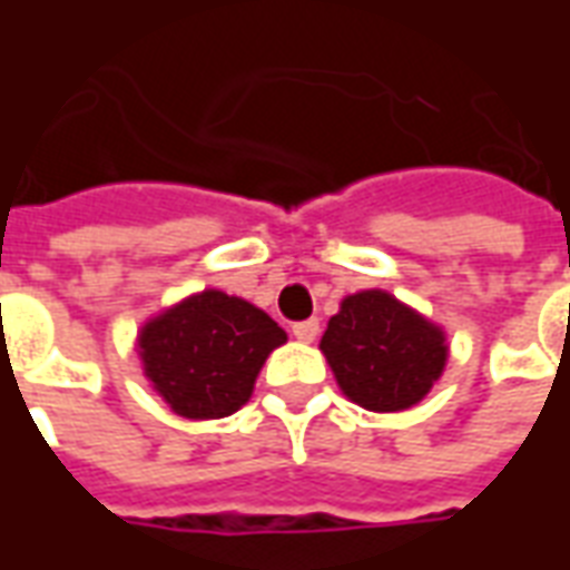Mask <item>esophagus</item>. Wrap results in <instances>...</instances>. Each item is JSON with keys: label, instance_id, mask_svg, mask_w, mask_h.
Masks as SVG:
<instances>
[{"label": "esophagus", "instance_id": "1", "mask_svg": "<svg viewBox=\"0 0 570 570\" xmlns=\"http://www.w3.org/2000/svg\"><path fill=\"white\" fill-rule=\"evenodd\" d=\"M293 335H296L298 342H305V345H311L317 335H321V323L317 321H302L293 326Z\"/></svg>", "mask_w": 570, "mask_h": 570}]
</instances>
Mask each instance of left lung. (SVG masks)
Instances as JSON below:
<instances>
[{
    "mask_svg": "<svg viewBox=\"0 0 570 570\" xmlns=\"http://www.w3.org/2000/svg\"><path fill=\"white\" fill-rule=\"evenodd\" d=\"M321 351L342 394L370 412L419 406L449 363L445 330L387 289L342 298Z\"/></svg>",
    "mask_w": 570,
    "mask_h": 570,
    "instance_id": "obj_1",
    "label": "left lung"
}]
</instances>
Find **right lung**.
Returning a JSON list of instances; mask_svg holds the SVG:
<instances>
[{"mask_svg": "<svg viewBox=\"0 0 570 570\" xmlns=\"http://www.w3.org/2000/svg\"><path fill=\"white\" fill-rule=\"evenodd\" d=\"M284 342V330L253 302L200 289L142 323L137 354L170 412L210 421L247 403L265 360Z\"/></svg>", "mask_w": 570, "mask_h": 570, "instance_id": "obj_1", "label": "right lung"}]
</instances>
